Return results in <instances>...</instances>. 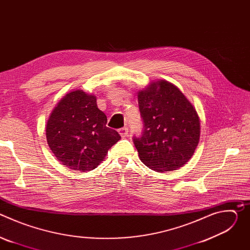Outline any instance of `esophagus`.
Wrapping results in <instances>:
<instances>
[{"mask_svg":"<svg viewBox=\"0 0 250 250\" xmlns=\"http://www.w3.org/2000/svg\"><path fill=\"white\" fill-rule=\"evenodd\" d=\"M119 133L121 134L122 137H125L127 134H128V128L127 127H122L119 129Z\"/></svg>","mask_w":250,"mask_h":250,"instance_id":"1","label":"esophagus"}]
</instances>
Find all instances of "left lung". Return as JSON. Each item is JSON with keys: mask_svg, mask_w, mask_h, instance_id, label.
<instances>
[{"mask_svg": "<svg viewBox=\"0 0 250 250\" xmlns=\"http://www.w3.org/2000/svg\"><path fill=\"white\" fill-rule=\"evenodd\" d=\"M137 100L145 125L141 136L133 137L140 160L158 172L182 167L200 139V119L194 105L165 80L149 83L138 92Z\"/></svg>", "mask_w": 250, "mask_h": 250, "instance_id": "1", "label": "left lung"}]
</instances>
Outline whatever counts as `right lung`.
<instances>
[{"label": "right lung", "mask_w": 250, "mask_h": 250, "mask_svg": "<svg viewBox=\"0 0 250 250\" xmlns=\"http://www.w3.org/2000/svg\"><path fill=\"white\" fill-rule=\"evenodd\" d=\"M105 115L98 109L96 96L82 90L66 94L46 123V140L61 164L76 171H90L104 159L121 139L106 126Z\"/></svg>", "instance_id": "add662e5"}]
</instances>
